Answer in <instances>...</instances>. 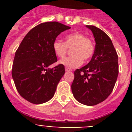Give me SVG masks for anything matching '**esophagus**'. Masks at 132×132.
Masks as SVG:
<instances>
[{
	"instance_id": "1",
	"label": "esophagus",
	"mask_w": 132,
	"mask_h": 132,
	"mask_svg": "<svg viewBox=\"0 0 132 132\" xmlns=\"http://www.w3.org/2000/svg\"><path fill=\"white\" fill-rule=\"evenodd\" d=\"M65 70H66V71H70V70H69V69H68L67 68H65Z\"/></svg>"
}]
</instances>
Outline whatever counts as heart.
Listing matches in <instances>:
<instances>
[{
	"label": "heart",
	"instance_id": "1",
	"mask_svg": "<svg viewBox=\"0 0 132 132\" xmlns=\"http://www.w3.org/2000/svg\"><path fill=\"white\" fill-rule=\"evenodd\" d=\"M68 48H72L71 50L72 55L59 61V64L68 69L78 67L82 64L83 60H89L94 52V45L91 39L80 32H74L66 36L65 42L55 40L53 43L54 53L59 57H62L66 55Z\"/></svg>",
	"mask_w": 132,
	"mask_h": 132
}]
</instances>
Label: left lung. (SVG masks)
<instances>
[{"mask_svg":"<svg viewBox=\"0 0 132 132\" xmlns=\"http://www.w3.org/2000/svg\"><path fill=\"white\" fill-rule=\"evenodd\" d=\"M86 27L94 36V52L87 65L74 72L71 91L78 102L93 106L103 102L112 91L119 73L118 56L105 32L93 25Z\"/></svg>","mask_w":132,"mask_h":132,"instance_id":"1","label":"left lung"}]
</instances>
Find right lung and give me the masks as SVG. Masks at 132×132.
<instances>
[{
	"label": "right lung",
	"mask_w": 132,
	"mask_h": 132,
	"mask_svg": "<svg viewBox=\"0 0 132 132\" xmlns=\"http://www.w3.org/2000/svg\"><path fill=\"white\" fill-rule=\"evenodd\" d=\"M70 28L57 22H45L32 29L21 42L14 55L12 77L17 91L28 102L41 104L54 96L65 70L62 64L48 68L57 61L53 43Z\"/></svg>",
	"instance_id": "obj_1"
}]
</instances>
